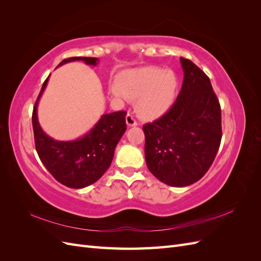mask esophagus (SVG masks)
<instances>
[{"label": "esophagus", "mask_w": 261, "mask_h": 261, "mask_svg": "<svg viewBox=\"0 0 261 261\" xmlns=\"http://www.w3.org/2000/svg\"><path fill=\"white\" fill-rule=\"evenodd\" d=\"M126 124H127L129 127H132V126H137L138 125V123H137V121L135 120V117H134L130 113H127V115H126Z\"/></svg>", "instance_id": "34e87169"}]
</instances>
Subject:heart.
Instances as JSON below:
<instances>
[{
    "instance_id": "obj_1",
    "label": "heart",
    "mask_w": 261,
    "mask_h": 261,
    "mask_svg": "<svg viewBox=\"0 0 261 261\" xmlns=\"http://www.w3.org/2000/svg\"><path fill=\"white\" fill-rule=\"evenodd\" d=\"M177 78L173 72L147 66L124 72L120 83L110 86V92L120 99H137L136 110L146 120H155L174 105Z\"/></svg>"
}]
</instances>
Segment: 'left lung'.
I'll use <instances>...</instances> for the list:
<instances>
[{
  "mask_svg": "<svg viewBox=\"0 0 261 261\" xmlns=\"http://www.w3.org/2000/svg\"><path fill=\"white\" fill-rule=\"evenodd\" d=\"M179 60L184 80L175 103L143 127L149 171L174 187L192 185L206 174L222 137L221 108L210 80L192 61Z\"/></svg>",
  "mask_w": 261,
  "mask_h": 261,
  "instance_id": "obj_1",
  "label": "left lung"
}]
</instances>
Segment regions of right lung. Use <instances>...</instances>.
Returning a JSON list of instances; mask_svg holds the SVG:
<instances>
[{
	"mask_svg": "<svg viewBox=\"0 0 261 261\" xmlns=\"http://www.w3.org/2000/svg\"><path fill=\"white\" fill-rule=\"evenodd\" d=\"M75 61H83L91 66L99 63L97 58L76 57L63 60L58 67ZM49 77L43 83L34 107L36 150L46 170L61 184L69 188H84L97 181L111 165L115 147L126 130V112L101 115L93 127L77 139L55 140L43 132L38 120V103L48 85Z\"/></svg>",
	"mask_w": 261,
	"mask_h": 261,
	"instance_id": "add662e5",
	"label": "right lung"
}]
</instances>
